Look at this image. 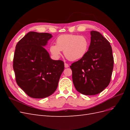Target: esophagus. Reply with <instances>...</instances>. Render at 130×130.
<instances>
[{"label":"esophagus","mask_w":130,"mask_h":130,"mask_svg":"<svg viewBox=\"0 0 130 130\" xmlns=\"http://www.w3.org/2000/svg\"><path fill=\"white\" fill-rule=\"evenodd\" d=\"M64 67H65V68H68V67H69V65H68V64L66 63H64Z\"/></svg>","instance_id":"esophagus-1"}]
</instances>
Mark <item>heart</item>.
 I'll list each match as a JSON object with an SVG mask.
<instances>
[{
    "label": "heart",
    "mask_w": 130,
    "mask_h": 130,
    "mask_svg": "<svg viewBox=\"0 0 130 130\" xmlns=\"http://www.w3.org/2000/svg\"><path fill=\"white\" fill-rule=\"evenodd\" d=\"M90 41L85 36L74 34H64L59 36L56 40V45L49 46V52L55 58L60 57L61 51H63L66 57L69 60H79L87 54Z\"/></svg>",
    "instance_id": "b5f03b06"
}]
</instances>
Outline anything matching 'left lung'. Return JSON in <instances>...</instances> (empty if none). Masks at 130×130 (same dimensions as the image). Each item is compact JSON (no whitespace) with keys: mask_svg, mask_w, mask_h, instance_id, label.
<instances>
[{"mask_svg":"<svg viewBox=\"0 0 130 130\" xmlns=\"http://www.w3.org/2000/svg\"><path fill=\"white\" fill-rule=\"evenodd\" d=\"M90 35L87 54L70 66L75 87L87 95H96L107 87L114 64L109 42L98 31H91Z\"/></svg>","mask_w":130,"mask_h":130,"instance_id":"left-lung-1","label":"left lung"}]
</instances>
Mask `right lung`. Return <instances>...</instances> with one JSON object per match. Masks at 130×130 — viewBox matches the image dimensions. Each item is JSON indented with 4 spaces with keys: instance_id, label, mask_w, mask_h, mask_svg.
Wrapping results in <instances>:
<instances>
[{
    "instance_id": "1",
    "label": "right lung",
    "mask_w": 130,
    "mask_h": 130,
    "mask_svg": "<svg viewBox=\"0 0 130 130\" xmlns=\"http://www.w3.org/2000/svg\"><path fill=\"white\" fill-rule=\"evenodd\" d=\"M52 37L49 33L30 31L15 46L13 62L15 80L30 97L42 99L52 95L64 69L63 61L52 60L43 47Z\"/></svg>"
}]
</instances>
